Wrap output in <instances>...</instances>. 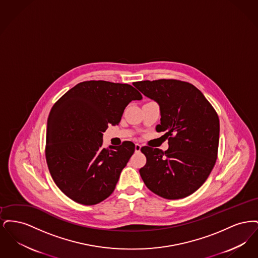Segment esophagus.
<instances>
[{
  "label": "esophagus",
  "mask_w": 258,
  "mask_h": 258,
  "mask_svg": "<svg viewBox=\"0 0 258 258\" xmlns=\"http://www.w3.org/2000/svg\"><path fill=\"white\" fill-rule=\"evenodd\" d=\"M140 150H141V145L138 144V143H136V144H135V151H136V152H140Z\"/></svg>",
  "instance_id": "obj_1"
}]
</instances>
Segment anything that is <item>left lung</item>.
Segmentation results:
<instances>
[{"label":"left lung","mask_w":258,"mask_h":258,"mask_svg":"<svg viewBox=\"0 0 258 258\" xmlns=\"http://www.w3.org/2000/svg\"><path fill=\"white\" fill-rule=\"evenodd\" d=\"M144 96L160 105L157 132H165L169 148L144 146L146 164L139 173L148 188L166 199L197 190L212 171L220 140V120L204 95L190 83L160 79L135 82Z\"/></svg>","instance_id":"8db88e82"}]
</instances>
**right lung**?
I'll use <instances>...</instances> for the list:
<instances>
[{"mask_svg":"<svg viewBox=\"0 0 258 258\" xmlns=\"http://www.w3.org/2000/svg\"><path fill=\"white\" fill-rule=\"evenodd\" d=\"M141 94L128 84L84 81L52 107L47 120L45 157L50 174L75 202L95 205L114 191L135 145L102 147L103 133L118 124L123 110Z\"/></svg>","mask_w":258,"mask_h":258,"instance_id":"add662e5","label":"right lung"}]
</instances>
